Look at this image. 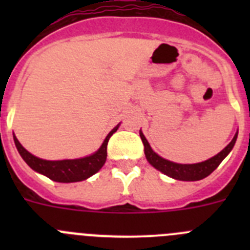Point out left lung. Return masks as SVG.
Returning a JSON list of instances; mask_svg holds the SVG:
<instances>
[{"label":"left lung","mask_w":250,"mask_h":250,"mask_svg":"<svg viewBox=\"0 0 250 250\" xmlns=\"http://www.w3.org/2000/svg\"><path fill=\"white\" fill-rule=\"evenodd\" d=\"M237 136L238 132L234 135L233 140L219 154H216L215 156L210 158L209 160L198 163V164H176L173 161L165 160L161 156H159L156 152L152 151L147 140L143 135V132L140 131V138L143 140V144H144L145 156H146L150 164L155 169L160 170L161 173H164L165 175L176 179V180H184V182H195V180H200V179H204L208 175H210L214 170L219 167V164L224 160L225 156L230 152V150L233 149Z\"/></svg>","instance_id":"obj_1"}]
</instances>
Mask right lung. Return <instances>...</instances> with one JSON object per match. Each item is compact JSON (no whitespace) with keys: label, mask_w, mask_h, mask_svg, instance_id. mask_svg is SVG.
Instances as JSON below:
<instances>
[{"label":"right lung","mask_w":250,"mask_h":250,"mask_svg":"<svg viewBox=\"0 0 250 250\" xmlns=\"http://www.w3.org/2000/svg\"><path fill=\"white\" fill-rule=\"evenodd\" d=\"M118 127L119 126H116L109 132V135L106 136L101 147L95 154L83 159H74V160H43V159L36 158L35 155L30 154L25 147L20 144L16 136H13V140H15L20 155L22 156V159L26 161V164L31 169H34L35 171L40 174H43L54 182L74 183L90 178L103 167L106 161V156H107L109 139L118 130Z\"/></svg>","instance_id":"right-lung-1"}]
</instances>
